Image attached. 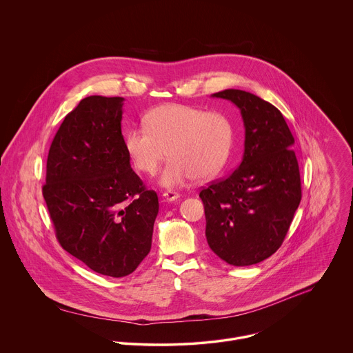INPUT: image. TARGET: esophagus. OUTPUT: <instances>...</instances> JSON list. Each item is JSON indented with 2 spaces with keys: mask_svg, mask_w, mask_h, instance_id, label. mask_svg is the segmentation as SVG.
<instances>
[{
  "mask_svg": "<svg viewBox=\"0 0 353 353\" xmlns=\"http://www.w3.org/2000/svg\"><path fill=\"white\" fill-rule=\"evenodd\" d=\"M163 199H164L165 201L174 202L176 201V200L179 199V194H178V193H175V192L168 190V192H164V193H163Z\"/></svg>",
  "mask_w": 353,
  "mask_h": 353,
  "instance_id": "34e87169",
  "label": "esophagus"
}]
</instances>
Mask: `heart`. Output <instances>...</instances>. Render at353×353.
<instances>
[{
	"label": "heart",
	"mask_w": 353,
	"mask_h": 353,
	"mask_svg": "<svg viewBox=\"0 0 353 353\" xmlns=\"http://www.w3.org/2000/svg\"><path fill=\"white\" fill-rule=\"evenodd\" d=\"M144 125L125 133V151L132 164L147 175L157 171L168 151L171 159L159 176L164 189L185 186L194 178H213L232 153L235 128L224 112L164 104L144 117Z\"/></svg>",
	"instance_id": "b5f03b06"
}]
</instances>
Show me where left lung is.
<instances>
[{
	"mask_svg": "<svg viewBox=\"0 0 353 353\" xmlns=\"http://www.w3.org/2000/svg\"><path fill=\"white\" fill-rule=\"evenodd\" d=\"M212 98L232 101L245 125V152L225 179L202 189L209 248L234 266L258 263L281 246L302 200L294 136L269 101L241 90Z\"/></svg>",
	"mask_w": 353,
	"mask_h": 353,
	"instance_id": "left-lung-1",
	"label": "left lung"
}]
</instances>
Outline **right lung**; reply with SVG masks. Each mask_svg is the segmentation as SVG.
I'll return each mask as SVG.
<instances>
[{"label": "right lung", "instance_id": "1", "mask_svg": "<svg viewBox=\"0 0 353 353\" xmlns=\"http://www.w3.org/2000/svg\"><path fill=\"white\" fill-rule=\"evenodd\" d=\"M123 98L88 97L61 123L43 197L61 246L90 269L123 277L151 252L157 194L130 167L121 130Z\"/></svg>", "mask_w": 353, "mask_h": 353}]
</instances>
